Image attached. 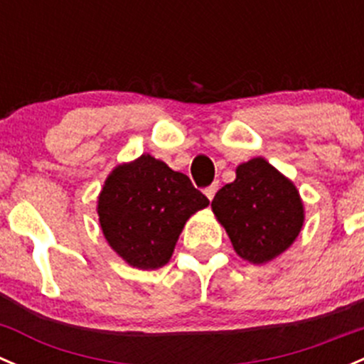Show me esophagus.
Returning a JSON list of instances; mask_svg holds the SVG:
<instances>
[{"label":"esophagus","mask_w":364,"mask_h":364,"mask_svg":"<svg viewBox=\"0 0 364 364\" xmlns=\"http://www.w3.org/2000/svg\"><path fill=\"white\" fill-rule=\"evenodd\" d=\"M218 189H219V182H214L212 186H208L207 189H205V196H207L208 200H212V198L215 196V193H218Z\"/></svg>","instance_id":"34e87169"}]
</instances>
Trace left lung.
<instances>
[{"mask_svg":"<svg viewBox=\"0 0 364 364\" xmlns=\"http://www.w3.org/2000/svg\"><path fill=\"white\" fill-rule=\"evenodd\" d=\"M237 177L212 200L235 253L251 264H265L292 246L304 223V207L292 181L264 157L237 166Z\"/></svg>","mask_w":364,"mask_h":364,"instance_id":"obj_1","label":"left lung"}]
</instances>
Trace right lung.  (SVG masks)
Masks as SVG:
<instances>
[{
    "instance_id": "add662e5",
    "label": "right lung",
    "mask_w": 364,
    "mask_h": 364,
    "mask_svg": "<svg viewBox=\"0 0 364 364\" xmlns=\"http://www.w3.org/2000/svg\"><path fill=\"white\" fill-rule=\"evenodd\" d=\"M207 205L187 175L143 154L111 171L97 214L107 244L129 265L149 271L170 262L186 221Z\"/></svg>"
}]
</instances>
